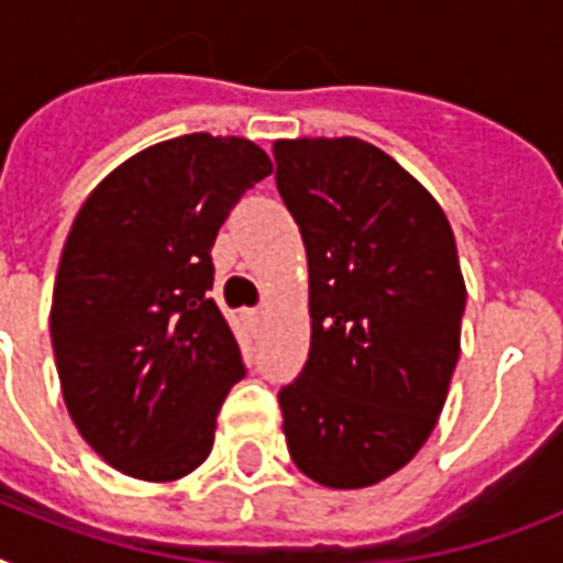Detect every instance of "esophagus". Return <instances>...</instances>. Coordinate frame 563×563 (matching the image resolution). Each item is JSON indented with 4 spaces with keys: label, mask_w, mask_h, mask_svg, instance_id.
Returning a JSON list of instances; mask_svg holds the SVG:
<instances>
[{
    "label": "esophagus",
    "mask_w": 563,
    "mask_h": 563,
    "mask_svg": "<svg viewBox=\"0 0 563 563\" xmlns=\"http://www.w3.org/2000/svg\"><path fill=\"white\" fill-rule=\"evenodd\" d=\"M247 318H251V324H260L265 318V309H254V312H247Z\"/></svg>",
    "instance_id": "esophagus-1"
}]
</instances>
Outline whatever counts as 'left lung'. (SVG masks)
<instances>
[{"label": "left lung", "mask_w": 563, "mask_h": 563, "mask_svg": "<svg viewBox=\"0 0 563 563\" xmlns=\"http://www.w3.org/2000/svg\"><path fill=\"white\" fill-rule=\"evenodd\" d=\"M277 189L309 265V360L277 400L291 462L368 488L415 459L444 409L467 289L444 210L376 145L277 140Z\"/></svg>", "instance_id": "obj_1"}]
</instances>
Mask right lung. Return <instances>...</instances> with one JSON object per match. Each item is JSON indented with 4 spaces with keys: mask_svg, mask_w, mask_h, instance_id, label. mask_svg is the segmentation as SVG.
<instances>
[{
    "mask_svg": "<svg viewBox=\"0 0 563 563\" xmlns=\"http://www.w3.org/2000/svg\"><path fill=\"white\" fill-rule=\"evenodd\" d=\"M272 175L242 136L166 140L81 203L52 295V347L81 438L125 476L172 482L210 455L216 415L245 376L212 289V242Z\"/></svg>",
    "mask_w": 563,
    "mask_h": 563,
    "instance_id": "right-lung-1",
    "label": "right lung"
}]
</instances>
